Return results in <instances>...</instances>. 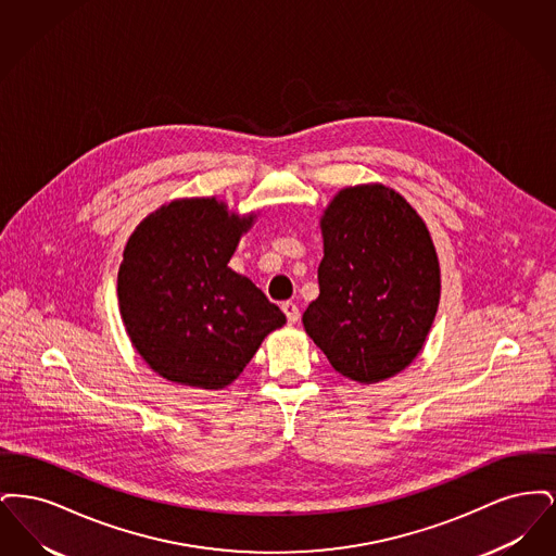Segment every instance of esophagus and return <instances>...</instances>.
<instances>
[{
    "label": "esophagus",
    "mask_w": 556,
    "mask_h": 556,
    "mask_svg": "<svg viewBox=\"0 0 556 556\" xmlns=\"http://www.w3.org/2000/svg\"><path fill=\"white\" fill-rule=\"evenodd\" d=\"M281 308H283V313H286V317H288V323H290V325L298 323V318H300V311H298V306H295L293 302H283V304H281Z\"/></svg>",
    "instance_id": "esophagus-1"
}]
</instances>
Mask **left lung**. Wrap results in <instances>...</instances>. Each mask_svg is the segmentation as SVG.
Returning <instances> with one entry per match:
<instances>
[{"label":"left lung","mask_w":556,"mask_h":556,"mask_svg":"<svg viewBox=\"0 0 556 556\" xmlns=\"http://www.w3.org/2000/svg\"><path fill=\"white\" fill-rule=\"evenodd\" d=\"M317 300L302 323L331 367L358 383L406 369L431 329L440 265L421 216L383 186L342 189L320 218Z\"/></svg>","instance_id":"1"}]
</instances>
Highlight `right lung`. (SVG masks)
<instances>
[{
	"label": "right lung",
	"instance_id": "obj_1",
	"mask_svg": "<svg viewBox=\"0 0 556 556\" xmlns=\"http://www.w3.org/2000/svg\"><path fill=\"white\" fill-rule=\"evenodd\" d=\"M252 220L216 198H193L162 206L132 231L118 304L135 350L160 377L220 390L286 323L279 306L227 266Z\"/></svg>",
	"mask_w": 556,
	"mask_h": 556
}]
</instances>
